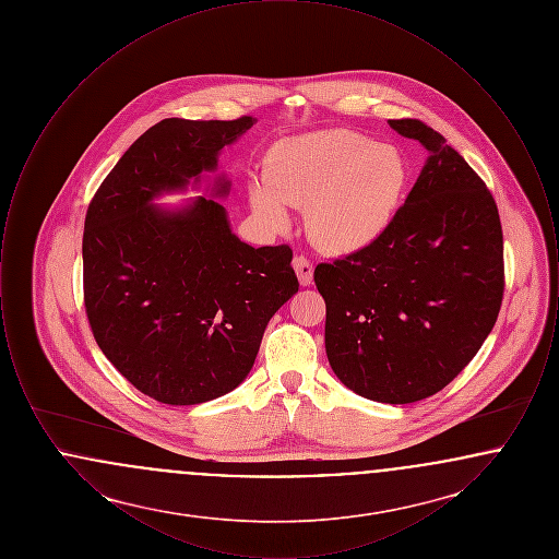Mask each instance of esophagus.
Segmentation results:
<instances>
[{"label":"esophagus","instance_id":"esophagus-1","mask_svg":"<svg viewBox=\"0 0 559 559\" xmlns=\"http://www.w3.org/2000/svg\"><path fill=\"white\" fill-rule=\"evenodd\" d=\"M293 270L297 272V278H299V285H301V287H310V285H312L314 267H312V262H310L308 258L297 255V258L293 260Z\"/></svg>","mask_w":559,"mask_h":559}]
</instances>
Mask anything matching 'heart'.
Here are the masks:
<instances>
[{
  "label": "heart",
  "mask_w": 559,
  "mask_h": 559,
  "mask_svg": "<svg viewBox=\"0 0 559 559\" xmlns=\"http://www.w3.org/2000/svg\"><path fill=\"white\" fill-rule=\"evenodd\" d=\"M408 182L399 148L347 130L281 142L249 185V205L272 230L292 222L285 205L306 207V230L331 253H354L379 239L394 219Z\"/></svg>",
  "instance_id": "1"
}]
</instances>
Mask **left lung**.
<instances>
[{"label": "left lung", "instance_id": "1", "mask_svg": "<svg viewBox=\"0 0 559 559\" xmlns=\"http://www.w3.org/2000/svg\"><path fill=\"white\" fill-rule=\"evenodd\" d=\"M427 160L388 230L319 264L324 347L340 381L362 399L408 404L447 388L478 354L503 299L497 203L444 135L390 119Z\"/></svg>", "mask_w": 559, "mask_h": 559}]
</instances>
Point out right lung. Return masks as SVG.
<instances>
[{
	"label": "right lung",
	"instance_id": "obj_1",
	"mask_svg": "<svg viewBox=\"0 0 559 559\" xmlns=\"http://www.w3.org/2000/svg\"><path fill=\"white\" fill-rule=\"evenodd\" d=\"M255 123L163 119L142 133L94 194L83 230V299L112 367L163 404L233 392L251 371L267 322L299 289L289 245L251 247L219 201L224 174L180 207L155 205L201 188L224 146Z\"/></svg>",
	"mask_w": 559,
	"mask_h": 559
}]
</instances>
